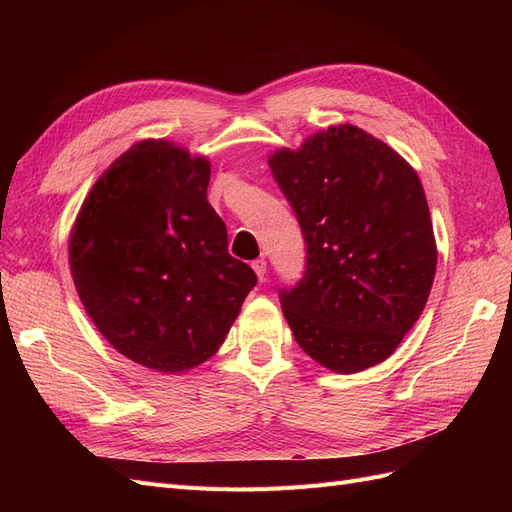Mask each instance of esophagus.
Wrapping results in <instances>:
<instances>
[{
    "mask_svg": "<svg viewBox=\"0 0 512 512\" xmlns=\"http://www.w3.org/2000/svg\"><path fill=\"white\" fill-rule=\"evenodd\" d=\"M252 269H254V273L258 275V280L265 282V277H267V260H265V258L254 260V262H252Z\"/></svg>",
    "mask_w": 512,
    "mask_h": 512,
    "instance_id": "obj_1",
    "label": "esophagus"
}]
</instances>
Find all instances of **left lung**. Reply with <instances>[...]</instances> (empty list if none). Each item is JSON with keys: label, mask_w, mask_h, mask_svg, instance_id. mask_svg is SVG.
Masks as SVG:
<instances>
[{"label": "left lung", "mask_w": 512, "mask_h": 512, "mask_svg": "<svg viewBox=\"0 0 512 512\" xmlns=\"http://www.w3.org/2000/svg\"><path fill=\"white\" fill-rule=\"evenodd\" d=\"M307 243L282 312L307 356L337 374L389 359L429 299L438 265L421 179L399 153L339 123L269 156Z\"/></svg>", "instance_id": "8db88e82"}]
</instances>
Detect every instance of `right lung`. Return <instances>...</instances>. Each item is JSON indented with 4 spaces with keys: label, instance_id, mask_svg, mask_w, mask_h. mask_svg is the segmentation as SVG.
I'll return each mask as SVG.
<instances>
[{
    "label": "right lung",
    "instance_id": "1",
    "mask_svg": "<svg viewBox=\"0 0 512 512\" xmlns=\"http://www.w3.org/2000/svg\"><path fill=\"white\" fill-rule=\"evenodd\" d=\"M209 179V158L147 138L98 177L70 230L87 316L126 359L162 374L211 359L256 286L228 254Z\"/></svg>",
    "mask_w": 512,
    "mask_h": 512
}]
</instances>
